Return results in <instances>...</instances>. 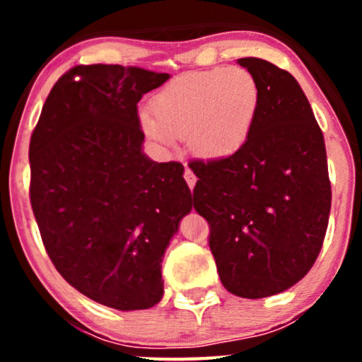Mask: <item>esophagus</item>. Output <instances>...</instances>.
<instances>
[{
  "label": "esophagus",
  "mask_w": 362,
  "mask_h": 362,
  "mask_svg": "<svg viewBox=\"0 0 362 362\" xmlns=\"http://www.w3.org/2000/svg\"><path fill=\"white\" fill-rule=\"evenodd\" d=\"M184 178H185L187 185H189V189L192 190V189H194V185H195V182H197V178H195V175H194L192 170H190V168H185V172H184Z\"/></svg>",
  "instance_id": "esophagus-1"
}]
</instances>
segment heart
I'll return each mask as SVG.
<instances>
[{"label":"heart","instance_id":"obj_1","mask_svg":"<svg viewBox=\"0 0 362 362\" xmlns=\"http://www.w3.org/2000/svg\"><path fill=\"white\" fill-rule=\"evenodd\" d=\"M260 107L257 78L243 68L189 71L170 80L141 110L148 138L172 146L185 138L195 155L219 160L238 151L250 136Z\"/></svg>","mask_w":362,"mask_h":362}]
</instances>
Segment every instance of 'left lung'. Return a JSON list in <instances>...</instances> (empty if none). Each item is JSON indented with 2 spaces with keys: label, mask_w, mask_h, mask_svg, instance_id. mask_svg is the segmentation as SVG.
<instances>
[{
  "label": "left lung",
  "mask_w": 362,
  "mask_h": 362,
  "mask_svg": "<svg viewBox=\"0 0 362 362\" xmlns=\"http://www.w3.org/2000/svg\"><path fill=\"white\" fill-rule=\"evenodd\" d=\"M257 78L260 107L238 151L192 160L194 209L209 224V248L231 294L259 300L308 274L322 250L332 189L327 151L308 98L286 69L238 61Z\"/></svg>",
  "instance_id": "left-lung-1"
}]
</instances>
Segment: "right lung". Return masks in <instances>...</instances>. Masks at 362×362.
<instances>
[{"instance_id": "obj_1", "label": "right lung", "mask_w": 362, "mask_h": 362, "mask_svg": "<svg viewBox=\"0 0 362 362\" xmlns=\"http://www.w3.org/2000/svg\"><path fill=\"white\" fill-rule=\"evenodd\" d=\"M167 80L119 64L74 66L52 86L30 138V204L45 252L73 288L115 310L161 300V257L194 206L184 165L141 151L138 102Z\"/></svg>"}]
</instances>
